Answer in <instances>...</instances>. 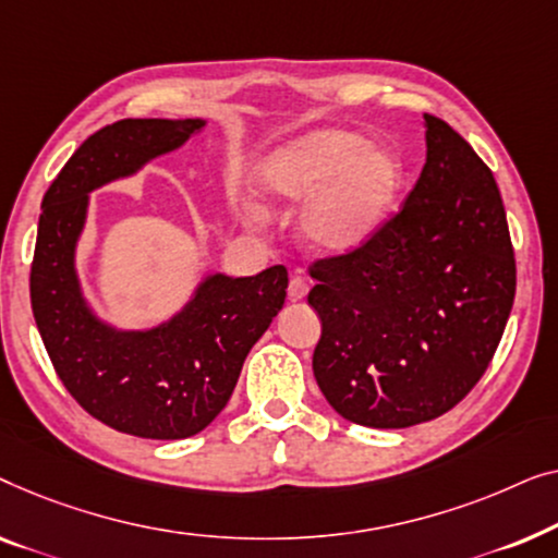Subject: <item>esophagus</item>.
<instances>
[{
	"label": "esophagus",
	"instance_id": "obj_1",
	"mask_svg": "<svg viewBox=\"0 0 558 558\" xmlns=\"http://www.w3.org/2000/svg\"><path fill=\"white\" fill-rule=\"evenodd\" d=\"M308 295V282L303 278H293L288 286V298L290 301H303V298Z\"/></svg>",
	"mask_w": 558,
	"mask_h": 558
}]
</instances>
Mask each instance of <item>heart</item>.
<instances>
[{
    "instance_id": "heart-1",
    "label": "heart",
    "mask_w": 558,
    "mask_h": 558,
    "mask_svg": "<svg viewBox=\"0 0 558 558\" xmlns=\"http://www.w3.org/2000/svg\"><path fill=\"white\" fill-rule=\"evenodd\" d=\"M250 186L268 204L303 202V240L324 255H349L389 222L404 190V163L364 133L326 125L265 154L250 171Z\"/></svg>"
}]
</instances>
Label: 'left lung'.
I'll list each match as a JSON object with an SVG mask.
<instances>
[{"mask_svg":"<svg viewBox=\"0 0 558 558\" xmlns=\"http://www.w3.org/2000/svg\"><path fill=\"white\" fill-rule=\"evenodd\" d=\"M427 161L404 209L356 253L318 260L313 374L343 420L412 427L475 387L508 324L515 260L498 184L425 113Z\"/></svg>","mask_w":558,"mask_h":558,"instance_id":"8db88e82","label":"left lung"}]
</instances>
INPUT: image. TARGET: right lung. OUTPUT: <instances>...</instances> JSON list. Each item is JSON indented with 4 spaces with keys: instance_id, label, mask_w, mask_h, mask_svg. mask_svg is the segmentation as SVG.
<instances>
[{
    "instance_id": "1",
    "label": "right lung",
    "mask_w": 558,
    "mask_h": 558,
    "mask_svg": "<svg viewBox=\"0 0 558 558\" xmlns=\"http://www.w3.org/2000/svg\"><path fill=\"white\" fill-rule=\"evenodd\" d=\"M204 119H125L85 138L43 197L29 298L60 381L85 412L125 435L184 439L230 402L242 364L286 303L282 265L247 278L207 272L174 316L119 328L83 295L75 253L90 192L182 148Z\"/></svg>"
}]
</instances>
